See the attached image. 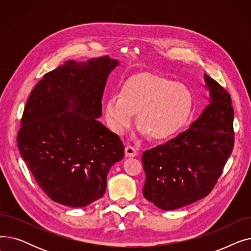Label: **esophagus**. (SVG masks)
<instances>
[{
  "label": "esophagus",
  "mask_w": 251,
  "mask_h": 251,
  "mask_svg": "<svg viewBox=\"0 0 251 251\" xmlns=\"http://www.w3.org/2000/svg\"><path fill=\"white\" fill-rule=\"evenodd\" d=\"M125 153H126L127 156H136L137 155V151L132 146H127L125 148Z\"/></svg>",
  "instance_id": "obj_1"
}]
</instances>
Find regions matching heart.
<instances>
[{
  "instance_id": "1",
  "label": "heart",
  "mask_w": 251,
  "mask_h": 251,
  "mask_svg": "<svg viewBox=\"0 0 251 251\" xmlns=\"http://www.w3.org/2000/svg\"><path fill=\"white\" fill-rule=\"evenodd\" d=\"M193 109L191 90L183 83L152 73L131 76L119 95L105 100L103 113L110 129L118 135L137 124L153 140L176 136L189 121Z\"/></svg>"
}]
</instances>
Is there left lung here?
<instances>
[{
	"label": "left lung",
	"mask_w": 251,
	"mask_h": 251,
	"mask_svg": "<svg viewBox=\"0 0 251 251\" xmlns=\"http://www.w3.org/2000/svg\"><path fill=\"white\" fill-rule=\"evenodd\" d=\"M204 80L212 100L201 116L175 138L142 154L143 196L164 210L208 195L234 148L231 96L210 76L205 74Z\"/></svg>",
	"instance_id": "1"
}]
</instances>
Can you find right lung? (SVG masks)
Wrapping results in <instances>:
<instances>
[{
  "mask_svg": "<svg viewBox=\"0 0 251 251\" xmlns=\"http://www.w3.org/2000/svg\"><path fill=\"white\" fill-rule=\"evenodd\" d=\"M117 65L108 56L66 62L45 74L26 101L17 147L55 202L83 207L100 199L110 168L123 159L120 137L98 121L107 78Z\"/></svg>",
  "mask_w": 251,
  "mask_h": 251,
  "instance_id": "right-lung-1",
  "label": "right lung"
}]
</instances>
